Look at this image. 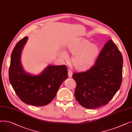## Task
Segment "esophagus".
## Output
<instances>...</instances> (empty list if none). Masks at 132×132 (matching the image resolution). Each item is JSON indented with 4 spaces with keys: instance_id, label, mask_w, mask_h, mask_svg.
Returning a JSON list of instances; mask_svg holds the SVG:
<instances>
[{
    "instance_id": "esophagus-1",
    "label": "esophagus",
    "mask_w": 132,
    "mask_h": 132,
    "mask_svg": "<svg viewBox=\"0 0 132 132\" xmlns=\"http://www.w3.org/2000/svg\"><path fill=\"white\" fill-rule=\"evenodd\" d=\"M68 77L70 78H71L72 77V75H73V72L71 71V70H69L68 72Z\"/></svg>"
}]
</instances>
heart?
Here are the masks:
<instances>
[{
	"label": "heart",
	"mask_w": 132,
	"mask_h": 132,
	"mask_svg": "<svg viewBox=\"0 0 132 132\" xmlns=\"http://www.w3.org/2000/svg\"><path fill=\"white\" fill-rule=\"evenodd\" d=\"M67 50L73 54L71 62L78 71L85 72L92 68L95 64L100 50L97 45L92 44L85 38H79L67 45ZM61 57L67 60L68 55L65 51L61 52Z\"/></svg>",
	"instance_id": "b5f03b06"
}]
</instances>
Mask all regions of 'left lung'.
<instances>
[{"label": "left lung", "mask_w": 132, "mask_h": 132, "mask_svg": "<svg viewBox=\"0 0 132 132\" xmlns=\"http://www.w3.org/2000/svg\"><path fill=\"white\" fill-rule=\"evenodd\" d=\"M122 64L118 48L109 40L92 68L73 74L77 84L74 95L80 104L91 109L107 104L121 86Z\"/></svg>", "instance_id": "8db88e82"}]
</instances>
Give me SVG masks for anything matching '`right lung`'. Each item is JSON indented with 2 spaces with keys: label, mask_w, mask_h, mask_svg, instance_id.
Returning a JSON list of instances; mask_svg holds the SVG:
<instances>
[{
  "label": "right lung",
  "mask_w": 132,
  "mask_h": 132,
  "mask_svg": "<svg viewBox=\"0 0 132 132\" xmlns=\"http://www.w3.org/2000/svg\"><path fill=\"white\" fill-rule=\"evenodd\" d=\"M28 40L24 37L12 51L9 68V80L20 99L28 104L44 106L55 97L62 82L67 79L65 65H48L38 75L26 73L21 62V54Z\"/></svg>",
  "instance_id": "obj_1"
}]
</instances>
